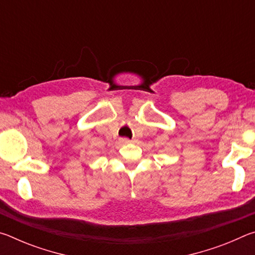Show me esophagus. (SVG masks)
I'll return each mask as SVG.
<instances>
[{
  "mask_svg": "<svg viewBox=\"0 0 255 255\" xmlns=\"http://www.w3.org/2000/svg\"><path fill=\"white\" fill-rule=\"evenodd\" d=\"M120 143H122V144H129V143H132V140L128 139V138H120Z\"/></svg>",
  "mask_w": 255,
  "mask_h": 255,
  "instance_id": "1",
  "label": "esophagus"
}]
</instances>
